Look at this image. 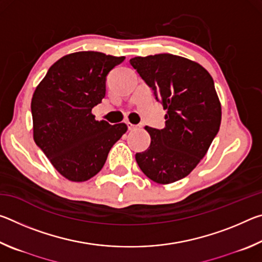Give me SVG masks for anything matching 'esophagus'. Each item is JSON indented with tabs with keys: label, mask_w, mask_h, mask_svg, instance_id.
<instances>
[{
	"label": "esophagus",
	"mask_w": 262,
	"mask_h": 262,
	"mask_svg": "<svg viewBox=\"0 0 262 262\" xmlns=\"http://www.w3.org/2000/svg\"><path fill=\"white\" fill-rule=\"evenodd\" d=\"M127 127H128V130H135L137 128L136 125H133V123H130V122L127 123Z\"/></svg>",
	"instance_id": "34e87169"
}]
</instances>
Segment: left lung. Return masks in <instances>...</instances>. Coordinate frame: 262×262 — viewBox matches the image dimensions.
Returning a JSON list of instances; mask_svg holds the SVG:
<instances>
[{
    "label": "left lung",
    "mask_w": 262,
    "mask_h": 262,
    "mask_svg": "<svg viewBox=\"0 0 262 262\" xmlns=\"http://www.w3.org/2000/svg\"><path fill=\"white\" fill-rule=\"evenodd\" d=\"M129 62L167 111L163 129L145 127L151 142L135 159L155 183H174L194 170L220 130L222 108L214 79L201 64L167 53Z\"/></svg>",
    "instance_id": "obj_1"
}]
</instances>
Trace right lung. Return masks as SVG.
I'll use <instances>...</instances> for the list:
<instances>
[{
    "instance_id": "right-lung-1",
    "label": "right lung",
    "mask_w": 262,
    "mask_h": 262,
    "mask_svg": "<svg viewBox=\"0 0 262 262\" xmlns=\"http://www.w3.org/2000/svg\"><path fill=\"white\" fill-rule=\"evenodd\" d=\"M125 56L100 52L64 55L48 69L31 101L33 139L52 165L70 181H85L103 168L126 123L97 121L92 108L106 92V76Z\"/></svg>"
}]
</instances>
